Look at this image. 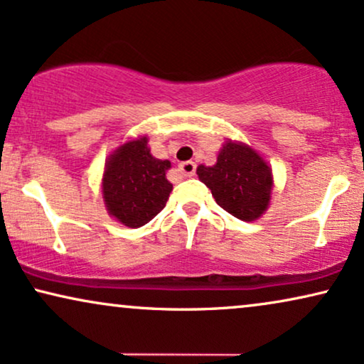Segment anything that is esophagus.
<instances>
[{
    "instance_id": "34e87169",
    "label": "esophagus",
    "mask_w": 364,
    "mask_h": 364,
    "mask_svg": "<svg viewBox=\"0 0 364 364\" xmlns=\"http://www.w3.org/2000/svg\"><path fill=\"white\" fill-rule=\"evenodd\" d=\"M178 172L182 173V177H192L196 173V164L192 160H187V162H182L178 165Z\"/></svg>"
}]
</instances>
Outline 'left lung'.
<instances>
[{
  "instance_id": "1",
  "label": "left lung",
  "mask_w": 364,
  "mask_h": 364,
  "mask_svg": "<svg viewBox=\"0 0 364 364\" xmlns=\"http://www.w3.org/2000/svg\"><path fill=\"white\" fill-rule=\"evenodd\" d=\"M217 204L240 220H254L267 209L272 173L267 164L242 144L228 141L214 167L197 168Z\"/></svg>"
}]
</instances>
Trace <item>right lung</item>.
Segmentation results:
<instances>
[{
  "instance_id": "1",
  "label": "right lung",
  "mask_w": 364,
  "mask_h": 364,
  "mask_svg": "<svg viewBox=\"0 0 364 364\" xmlns=\"http://www.w3.org/2000/svg\"><path fill=\"white\" fill-rule=\"evenodd\" d=\"M168 160L150 155L147 139L122 145L108 159L103 173V199L113 217L127 228H141L167 204L172 183L165 172Z\"/></svg>"
}]
</instances>
